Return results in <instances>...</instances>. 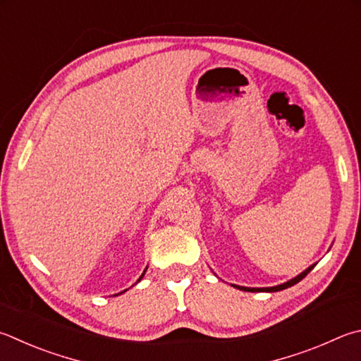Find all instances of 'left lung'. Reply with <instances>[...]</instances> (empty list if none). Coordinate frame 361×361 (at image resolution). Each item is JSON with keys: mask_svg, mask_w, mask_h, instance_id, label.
Wrapping results in <instances>:
<instances>
[{"mask_svg": "<svg viewBox=\"0 0 361 361\" xmlns=\"http://www.w3.org/2000/svg\"><path fill=\"white\" fill-rule=\"evenodd\" d=\"M312 268H314V265H311L310 268H307V270H305L301 274H298L297 278L287 281V283L281 284V286H276V287H264V289H249V287H238V286H233V287H238L240 290H251V292H260V290H264V292H278V290H284V289H287V287H292L293 284L300 283V281L303 279V278L306 276V274L312 270Z\"/></svg>", "mask_w": 361, "mask_h": 361, "instance_id": "1", "label": "left lung"}]
</instances>
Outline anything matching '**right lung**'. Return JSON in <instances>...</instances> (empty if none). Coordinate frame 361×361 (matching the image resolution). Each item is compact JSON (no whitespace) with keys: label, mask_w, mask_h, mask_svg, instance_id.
<instances>
[{"label":"right lung","mask_w":361,"mask_h":361,"mask_svg":"<svg viewBox=\"0 0 361 361\" xmlns=\"http://www.w3.org/2000/svg\"><path fill=\"white\" fill-rule=\"evenodd\" d=\"M143 274H145V273H143ZM143 274H142V276H140V278H139V281H140V279H142V278H143ZM139 281H137V283H139Z\"/></svg>","instance_id":"right-lung-1"}]
</instances>
